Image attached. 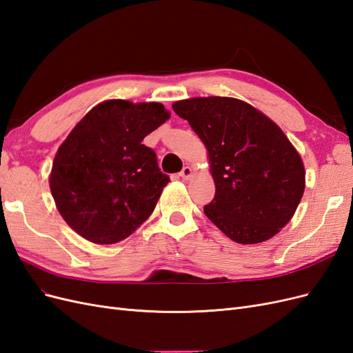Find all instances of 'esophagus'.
Here are the masks:
<instances>
[{
  "mask_svg": "<svg viewBox=\"0 0 353 353\" xmlns=\"http://www.w3.org/2000/svg\"><path fill=\"white\" fill-rule=\"evenodd\" d=\"M191 172H193V170H191L190 166H184L183 170H181V172H179V176L183 178V179H188L191 176Z\"/></svg>",
  "mask_w": 353,
  "mask_h": 353,
  "instance_id": "esophagus-1",
  "label": "esophagus"
}]
</instances>
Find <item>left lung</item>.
<instances>
[{
  "instance_id": "8db88e82",
  "label": "left lung",
  "mask_w": 353,
  "mask_h": 353,
  "mask_svg": "<svg viewBox=\"0 0 353 353\" xmlns=\"http://www.w3.org/2000/svg\"><path fill=\"white\" fill-rule=\"evenodd\" d=\"M206 145L215 197L206 216L240 244L270 240L292 219L305 191V168L268 116L231 97L172 104Z\"/></svg>"
}]
</instances>
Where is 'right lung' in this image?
Returning <instances> with one entry per match:
<instances>
[{"label":"right lung","instance_id":"right-lung-1","mask_svg":"<svg viewBox=\"0 0 353 353\" xmlns=\"http://www.w3.org/2000/svg\"><path fill=\"white\" fill-rule=\"evenodd\" d=\"M169 119L160 103L103 101L73 128L52 162L60 215L97 244L126 239L152 215L169 176L144 137Z\"/></svg>","mask_w":353,"mask_h":353}]
</instances>
